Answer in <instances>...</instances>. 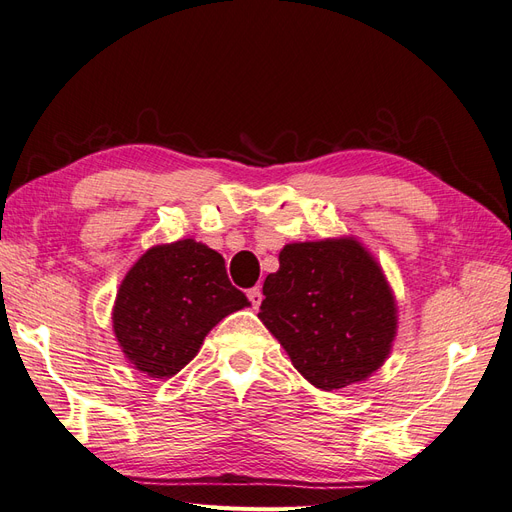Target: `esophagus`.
Masks as SVG:
<instances>
[{"label": "esophagus", "mask_w": 512, "mask_h": 512, "mask_svg": "<svg viewBox=\"0 0 512 512\" xmlns=\"http://www.w3.org/2000/svg\"><path fill=\"white\" fill-rule=\"evenodd\" d=\"M247 299H250V303L254 305V307H260V303H262V290H260V286H256V288H252V290H247Z\"/></svg>", "instance_id": "1"}]
</instances>
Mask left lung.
Wrapping results in <instances>:
<instances>
[{
    "label": "left lung",
    "instance_id": "8db88e82",
    "mask_svg": "<svg viewBox=\"0 0 512 512\" xmlns=\"http://www.w3.org/2000/svg\"><path fill=\"white\" fill-rule=\"evenodd\" d=\"M262 294L258 318L322 391L369 378L391 354L395 297L354 237L288 243Z\"/></svg>",
    "mask_w": 512,
    "mask_h": 512
}]
</instances>
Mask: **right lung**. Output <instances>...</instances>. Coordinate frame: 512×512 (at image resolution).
Instances as JSON below:
<instances>
[{"label":"right lung","instance_id":"right-lung-1","mask_svg":"<svg viewBox=\"0 0 512 512\" xmlns=\"http://www.w3.org/2000/svg\"><path fill=\"white\" fill-rule=\"evenodd\" d=\"M250 305L230 284L224 258L194 239L156 245L123 277L113 329L126 359L151 378L188 365L207 333Z\"/></svg>","mask_w":512,"mask_h":512}]
</instances>
